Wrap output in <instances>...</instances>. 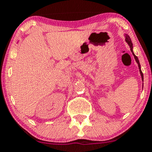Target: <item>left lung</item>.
I'll return each instance as SVG.
<instances>
[{"label":"left lung","mask_w":152,"mask_h":152,"mask_svg":"<svg viewBox=\"0 0 152 152\" xmlns=\"http://www.w3.org/2000/svg\"><path fill=\"white\" fill-rule=\"evenodd\" d=\"M125 38H126V39H125V40H126V42H127L128 45H129V47H130V50H131V51H132V54H133L134 57L135 61H137V64H138V67H139L140 73L141 78H142V82H143V74H142V70H141L140 64V61H139V60H138V58H137V57L136 56L134 55V51H133V44H132V40H131L130 37H129V35H128L127 34H125Z\"/></svg>","instance_id":"8db88e82"}]
</instances>
